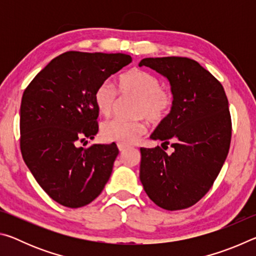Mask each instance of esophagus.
<instances>
[{
  "mask_svg": "<svg viewBox=\"0 0 256 256\" xmlns=\"http://www.w3.org/2000/svg\"><path fill=\"white\" fill-rule=\"evenodd\" d=\"M118 150L120 151V152H124L125 149H126V146H123V144H118Z\"/></svg>",
  "mask_w": 256,
  "mask_h": 256,
  "instance_id": "obj_1",
  "label": "esophagus"
}]
</instances>
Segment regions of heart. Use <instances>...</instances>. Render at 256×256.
Wrapping results in <instances>:
<instances>
[{
    "label": "heart",
    "instance_id": "b5f03b06",
    "mask_svg": "<svg viewBox=\"0 0 256 256\" xmlns=\"http://www.w3.org/2000/svg\"><path fill=\"white\" fill-rule=\"evenodd\" d=\"M118 92L122 96L138 98L136 107V118H146L151 123H160L167 118L172 106V96L164 89L154 74L140 68H132L120 76ZM99 114L110 116L114 110L118 94L110 84H102L94 96ZM146 132L144 120H125L114 118L102 125L100 136L107 142L130 146L136 144Z\"/></svg>",
    "mask_w": 256,
    "mask_h": 256
}]
</instances>
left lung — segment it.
<instances>
[{
  "label": "left lung",
  "instance_id": "1",
  "mask_svg": "<svg viewBox=\"0 0 256 256\" xmlns=\"http://www.w3.org/2000/svg\"><path fill=\"white\" fill-rule=\"evenodd\" d=\"M167 78L170 112L151 134L170 146L141 148L140 180L146 193L164 210L192 206L206 196L227 158L232 138L228 99L222 84L188 58H148L138 63Z\"/></svg>",
  "mask_w": 256,
  "mask_h": 256
}]
</instances>
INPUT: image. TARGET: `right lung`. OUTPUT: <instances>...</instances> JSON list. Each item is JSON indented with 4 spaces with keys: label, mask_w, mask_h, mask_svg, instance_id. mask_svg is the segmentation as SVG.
Instances as JSON below:
<instances>
[{
    "label": "right lung",
    "mask_w": 256,
    "mask_h": 256,
    "mask_svg": "<svg viewBox=\"0 0 256 256\" xmlns=\"http://www.w3.org/2000/svg\"><path fill=\"white\" fill-rule=\"evenodd\" d=\"M132 62L128 54L66 52L34 78L20 107V148L42 188L60 204L92 202L110 180L116 144L78 146L98 133L94 96L110 76Z\"/></svg>",
    "instance_id": "obj_1"
}]
</instances>
